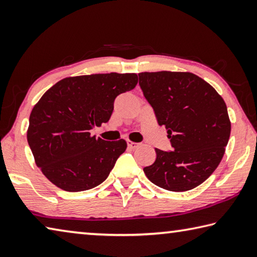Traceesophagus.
I'll return each mask as SVG.
<instances>
[{"label": "esophagus", "mask_w": 257, "mask_h": 257, "mask_svg": "<svg viewBox=\"0 0 257 257\" xmlns=\"http://www.w3.org/2000/svg\"><path fill=\"white\" fill-rule=\"evenodd\" d=\"M127 146L128 148H131V149H138L139 147H140V143L138 142H133V141H127Z\"/></svg>", "instance_id": "esophagus-1"}]
</instances>
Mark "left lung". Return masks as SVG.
Returning a JSON list of instances; mask_svg holds the SVG:
<instances>
[{"label":"left lung","mask_w":257,"mask_h":257,"mask_svg":"<svg viewBox=\"0 0 257 257\" xmlns=\"http://www.w3.org/2000/svg\"><path fill=\"white\" fill-rule=\"evenodd\" d=\"M139 83L173 147L156 149V161L143 172L167 191L195 188L212 175L226 151L231 131L226 102L191 72H142Z\"/></svg>","instance_id":"8db88e82"}]
</instances>
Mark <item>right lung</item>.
I'll return each instance as SVG.
<instances>
[{"instance_id":"1","label":"right lung","mask_w":257,"mask_h":257,"mask_svg":"<svg viewBox=\"0 0 257 257\" xmlns=\"http://www.w3.org/2000/svg\"><path fill=\"white\" fill-rule=\"evenodd\" d=\"M137 83L136 73L69 76L43 94L31 110L27 140L48 181L66 192L105 181L127 145L92 137L90 130L107 123L115 98Z\"/></svg>"}]
</instances>
